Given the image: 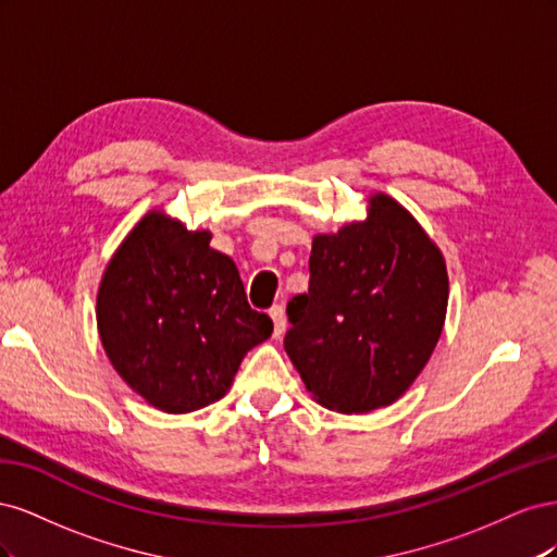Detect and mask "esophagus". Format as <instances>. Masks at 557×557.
I'll list each match as a JSON object with an SVG mask.
<instances>
[{"label":"esophagus","instance_id":"34e87169","mask_svg":"<svg viewBox=\"0 0 557 557\" xmlns=\"http://www.w3.org/2000/svg\"><path fill=\"white\" fill-rule=\"evenodd\" d=\"M269 315H272V320H274V336L278 339V336L285 332V311L281 305H276L269 309Z\"/></svg>","mask_w":557,"mask_h":557}]
</instances>
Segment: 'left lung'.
<instances>
[{"label":"left lung","mask_w":557,"mask_h":557,"mask_svg":"<svg viewBox=\"0 0 557 557\" xmlns=\"http://www.w3.org/2000/svg\"><path fill=\"white\" fill-rule=\"evenodd\" d=\"M309 272V293L288 301L285 352L311 397L339 413L397 401L444 330L440 246L397 199L374 193L364 221L315 234Z\"/></svg>","instance_id":"8db88e82"}]
</instances>
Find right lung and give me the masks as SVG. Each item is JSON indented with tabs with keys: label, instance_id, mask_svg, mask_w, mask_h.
I'll use <instances>...</instances> for the list:
<instances>
[{
	"label": "right lung",
	"instance_id": "right-lung-1",
	"mask_svg": "<svg viewBox=\"0 0 557 557\" xmlns=\"http://www.w3.org/2000/svg\"><path fill=\"white\" fill-rule=\"evenodd\" d=\"M209 230L148 211L111 256L97 290V330L121 379L150 407L190 413L223 399L272 318L246 301L237 264Z\"/></svg>",
	"mask_w": 557,
	"mask_h": 557
}]
</instances>
